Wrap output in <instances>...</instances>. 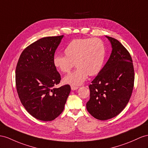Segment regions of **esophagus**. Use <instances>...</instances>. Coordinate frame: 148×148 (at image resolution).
I'll return each mask as SVG.
<instances>
[{
	"label": "esophagus",
	"mask_w": 148,
	"mask_h": 148,
	"mask_svg": "<svg viewBox=\"0 0 148 148\" xmlns=\"http://www.w3.org/2000/svg\"><path fill=\"white\" fill-rule=\"evenodd\" d=\"M71 89L73 90H76V89H78V87H77V86H71Z\"/></svg>",
	"instance_id": "34e87169"
}]
</instances>
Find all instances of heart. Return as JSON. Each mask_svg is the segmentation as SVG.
<instances>
[{
	"label": "heart",
	"instance_id": "1",
	"mask_svg": "<svg viewBox=\"0 0 148 148\" xmlns=\"http://www.w3.org/2000/svg\"><path fill=\"white\" fill-rule=\"evenodd\" d=\"M64 52L66 55L56 54L53 63L64 73L70 72L75 63L77 69L64 77V82L78 86L86 80L88 75L93 76L101 71L106 49L103 41L99 39H77L70 42Z\"/></svg>",
	"mask_w": 148,
	"mask_h": 148
}]
</instances>
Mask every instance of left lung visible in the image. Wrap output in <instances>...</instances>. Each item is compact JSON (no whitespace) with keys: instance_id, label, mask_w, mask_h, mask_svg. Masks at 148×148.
I'll return each instance as SVG.
<instances>
[{"instance_id":"8db88e82","label":"left lung","mask_w":148,"mask_h":148,"mask_svg":"<svg viewBox=\"0 0 148 148\" xmlns=\"http://www.w3.org/2000/svg\"><path fill=\"white\" fill-rule=\"evenodd\" d=\"M112 45L110 58L89 86L88 111L96 119L107 120L118 115L130 101L134 82L131 56L119 41L106 36Z\"/></svg>"}]
</instances>
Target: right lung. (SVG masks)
<instances>
[{
	"instance_id": "add662e5",
	"label": "right lung",
	"mask_w": 148,
	"mask_h": 148,
	"mask_svg": "<svg viewBox=\"0 0 148 148\" xmlns=\"http://www.w3.org/2000/svg\"><path fill=\"white\" fill-rule=\"evenodd\" d=\"M63 36L46 37L22 51L16 69V85L22 104L30 114L43 121L55 119L64 109L71 91L69 84L54 88L60 75L53 63Z\"/></svg>"
}]
</instances>
